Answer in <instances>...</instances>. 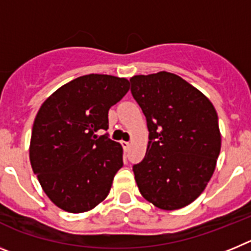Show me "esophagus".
<instances>
[{"label":"esophagus","instance_id":"obj_1","mask_svg":"<svg viewBox=\"0 0 251 251\" xmlns=\"http://www.w3.org/2000/svg\"><path fill=\"white\" fill-rule=\"evenodd\" d=\"M122 146H123V148H124V151H128L130 148V143L129 142H122Z\"/></svg>","mask_w":251,"mask_h":251}]
</instances>
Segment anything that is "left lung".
I'll return each instance as SVG.
<instances>
[{
  "instance_id": "8db88e82",
  "label": "left lung",
  "mask_w": 251,
  "mask_h": 251,
  "mask_svg": "<svg viewBox=\"0 0 251 251\" xmlns=\"http://www.w3.org/2000/svg\"><path fill=\"white\" fill-rule=\"evenodd\" d=\"M130 92L150 130L143 161L133 166L139 192L162 210H178L202 194L216 167L221 134L207 97L167 72L130 77Z\"/></svg>"
}]
</instances>
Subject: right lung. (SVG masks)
<instances>
[{
  "mask_svg": "<svg viewBox=\"0 0 251 251\" xmlns=\"http://www.w3.org/2000/svg\"><path fill=\"white\" fill-rule=\"evenodd\" d=\"M128 90L126 77L84 75L60 86L40 106L31 133V167L64 211H89L109 194L123 166V148L97 133L108 129L110 106Z\"/></svg>",
  "mask_w": 251,
  "mask_h": 251,
  "instance_id": "add662e5",
  "label": "right lung"
}]
</instances>
